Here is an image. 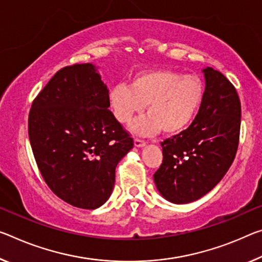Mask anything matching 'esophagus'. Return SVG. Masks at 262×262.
<instances>
[{"label":"esophagus","mask_w":262,"mask_h":262,"mask_svg":"<svg viewBox=\"0 0 262 262\" xmlns=\"http://www.w3.org/2000/svg\"><path fill=\"white\" fill-rule=\"evenodd\" d=\"M134 144L135 147H144L146 146V141L142 140V139H139V138H135L134 139Z\"/></svg>","instance_id":"1"}]
</instances>
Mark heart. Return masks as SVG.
<instances>
[{"label":"heart","instance_id":"obj_1","mask_svg":"<svg viewBox=\"0 0 262 262\" xmlns=\"http://www.w3.org/2000/svg\"><path fill=\"white\" fill-rule=\"evenodd\" d=\"M204 86L192 74L171 70H155L138 74L130 86L119 84L110 92V105L120 123H128L133 116L147 115L133 124V130L154 135L162 129L167 135L184 130L192 122L202 105Z\"/></svg>","mask_w":262,"mask_h":262}]
</instances>
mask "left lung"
Masks as SVG:
<instances>
[{"instance_id": "8db88e82", "label": "left lung", "mask_w": 262, "mask_h": 262, "mask_svg": "<svg viewBox=\"0 0 262 262\" xmlns=\"http://www.w3.org/2000/svg\"><path fill=\"white\" fill-rule=\"evenodd\" d=\"M205 92L189 128L161 142L163 161L154 173L169 202L186 204L210 192L233 163L239 144L242 105L232 82L217 70H203Z\"/></svg>"}]
</instances>
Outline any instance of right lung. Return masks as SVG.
<instances>
[{"label": "right lung", "mask_w": 262, "mask_h": 262, "mask_svg": "<svg viewBox=\"0 0 262 262\" xmlns=\"http://www.w3.org/2000/svg\"><path fill=\"white\" fill-rule=\"evenodd\" d=\"M92 64L60 69L32 101L29 139L40 175L56 196L93 210L110 198L115 168L134 141L108 110Z\"/></svg>", "instance_id": "1"}]
</instances>
